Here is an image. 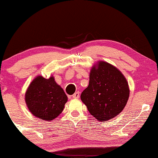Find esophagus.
I'll return each instance as SVG.
<instances>
[{
	"instance_id": "esophagus-1",
	"label": "esophagus",
	"mask_w": 158,
	"mask_h": 158,
	"mask_svg": "<svg viewBox=\"0 0 158 158\" xmlns=\"http://www.w3.org/2000/svg\"><path fill=\"white\" fill-rule=\"evenodd\" d=\"M72 97H73V99H79V91L74 93L73 94Z\"/></svg>"
}]
</instances>
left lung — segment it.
<instances>
[{"label": "left lung", "mask_w": 158, "mask_h": 158, "mask_svg": "<svg viewBox=\"0 0 158 158\" xmlns=\"http://www.w3.org/2000/svg\"><path fill=\"white\" fill-rule=\"evenodd\" d=\"M125 76L110 63L98 60L90 71L89 85L81 100L91 115L100 121L110 120L122 112L129 99Z\"/></svg>", "instance_id": "1"}]
</instances>
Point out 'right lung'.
I'll use <instances>...</instances> for the list:
<instances>
[{
    "mask_svg": "<svg viewBox=\"0 0 158 158\" xmlns=\"http://www.w3.org/2000/svg\"><path fill=\"white\" fill-rule=\"evenodd\" d=\"M27 107L35 117L50 121L64 110L67 97L53 76L45 79L37 76L27 87L25 94Z\"/></svg>",
    "mask_w": 158,
    "mask_h": 158,
    "instance_id": "right-lung-1",
    "label": "right lung"
}]
</instances>
